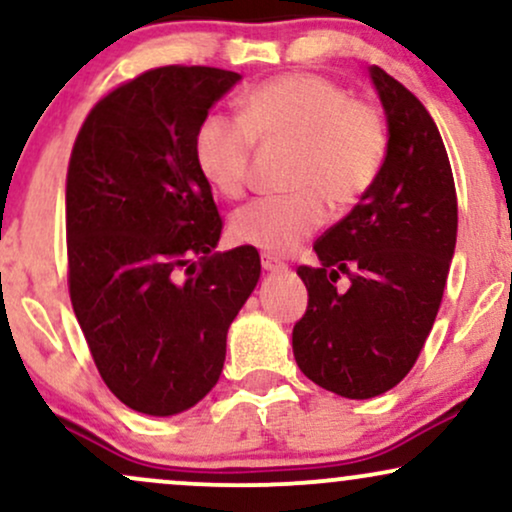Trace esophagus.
Here are the masks:
<instances>
[{
    "label": "esophagus",
    "instance_id": "esophagus-1",
    "mask_svg": "<svg viewBox=\"0 0 512 512\" xmlns=\"http://www.w3.org/2000/svg\"><path fill=\"white\" fill-rule=\"evenodd\" d=\"M260 260H262V269H267V272H284L286 269L284 262L276 260V257H272V255H267V252H262Z\"/></svg>",
    "mask_w": 512,
    "mask_h": 512
}]
</instances>
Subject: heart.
<instances>
[{"label": "heart", "mask_w": 512, "mask_h": 512, "mask_svg": "<svg viewBox=\"0 0 512 512\" xmlns=\"http://www.w3.org/2000/svg\"><path fill=\"white\" fill-rule=\"evenodd\" d=\"M291 142V185L233 214L231 238L267 255H289L334 209H351L373 187L387 154V129L373 105L351 101L334 81L286 74L250 88L240 117L209 113L195 132V163L216 192L236 199L250 180L255 142Z\"/></svg>", "instance_id": "b5f03b06"}]
</instances>
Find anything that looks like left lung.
<instances>
[{"label": "left lung", "mask_w": 512, "mask_h": 512, "mask_svg": "<svg viewBox=\"0 0 512 512\" xmlns=\"http://www.w3.org/2000/svg\"><path fill=\"white\" fill-rule=\"evenodd\" d=\"M387 117V154L373 187L298 267L308 308L293 356L315 385L349 399L392 390L436 322L457 240V195L443 139L424 103L370 67ZM350 276L346 292L336 279Z\"/></svg>", "instance_id": "left-lung-1"}]
</instances>
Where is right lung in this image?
<instances>
[{
  "label": "right lung",
  "instance_id": "right-lung-1",
  "mask_svg": "<svg viewBox=\"0 0 512 512\" xmlns=\"http://www.w3.org/2000/svg\"><path fill=\"white\" fill-rule=\"evenodd\" d=\"M240 81L149 69L91 108L67 170L69 298L93 363L129 409L173 416L219 380L226 334L260 279L250 245L216 252L223 221L192 142Z\"/></svg>",
  "mask_w": 512,
  "mask_h": 512
}]
</instances>
